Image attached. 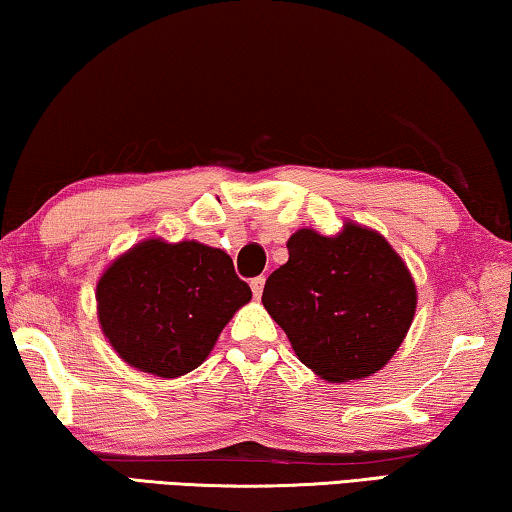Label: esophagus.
Masks as SVG:
<instances>
[{"label":"esophagus","mask_w":512,"mask_h":512,"mask_svg":"<svg viewBox=\"0 0 512 512\" xmlns=\"http://www.w3.org/2000/svg\"><path fill=\"white\" fill-rule=\"evenodd\" d=\"M263 288H265V276H256V279H251V292H254L256 299H261Z\"/></svg>","instance_id":"esophagus-1"}]
</instances>
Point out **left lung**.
<instances>
[{"mask_svg":"<svg viewBox=\"0 0 512 512\" xmlns=\"http://www.w3.org/2000/svg\"><path fill=\"white\" fill-rule=\"evenodd\" d=\"M288 254L265 283L263 306L301 363L331 383L379 372L415 317V281L401 256L354 222L338 236L299 229Z\"/></svg>","mask_w":512,"mask_h":512,"instance_id":"left-lung-1","label":"left lung"}]
</instances>
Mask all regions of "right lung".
Listing matches in <instances>:
<instances>
[{"mask_svg": "<svg viewBox=\"0 0 512 512\" xmlns=\"http://www.w3.org/2000/svg\"><path fill=\"white\" fill-rule=\"evenodd\" d=\"M251 290L222 249L138 242L97 283L102 331L124 363L177 379L204 363Z\"/></svg>", "mask_w": 512, "mask_h": 512, "instance_id": "add662e5", "label": "right lung"}]
</instances>
